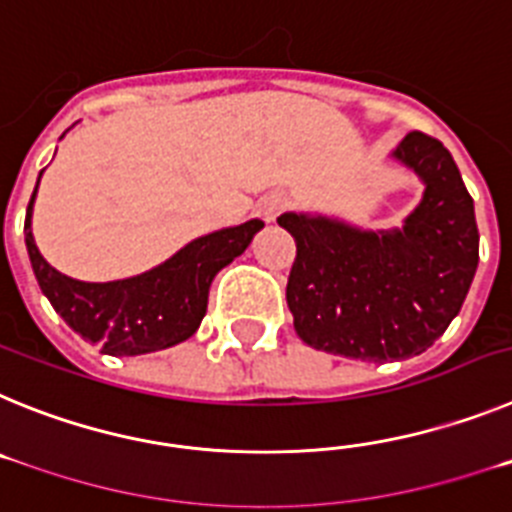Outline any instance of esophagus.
I'll return each instance as SVG.
<instances>
[{
	"mask_svg": "<svg viewBox=\"0 0 512 512\" xmlns=\"http://www.w3.org/2000/svg\"><path fill=\"white\" fill-rule=\"evenodd\" d=\"M287 207V197H282V194H269V197H264L259 205V212L261 217H264L266 223H274L277 220L279 212Z\"/></svg>",
	"mask_w": 512,
	"mask_h": 512,
	"instance_id": "obj_1",
	"label": "esophagus"
}]
</instances>
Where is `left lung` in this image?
I'll use <instances>...</instances> for the list:
<instances>
[{"mask_svg": "<svg viewBox=\"0 0 512 512\" xmlns=\"http://www.w3.org/2000/svg\"><path fill=\"white\" fill-rule=\"evenodd\" d=\"M425 184L402 228L361 230L284 212L297 243L287 305L307 346L384 364L423 354L459 315L479 261L474 202L441 140L408 133L392 151Z\"/></svg>", "mask_w": 512, "mask_h": 512, "instance_id": "left-lung-1", "label": "left lung"}]
</instances>
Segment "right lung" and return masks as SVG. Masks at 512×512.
<instances>
[{
    "label": "right lung",
    "mask_w": 512,
    "mask_h": 512,
    "mask_svg": "<svg viewBox=\"0 0 512 512\" xmlns=\"http://www.w3.org/2000/svg\"><path fill=\"white\" fill-rule=\"evenodd\" d=\"M35 192L25 215V246L35 279L69 328L110 356L151 354L192 338L205 318L215 274L241 256L253 235L264 228L261 220H248L202 235L138 277L79 282L53 269L35 246L30 230Z\"/></svg>",
    "instance_id": "obj_1"
}]
</instances>
